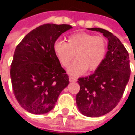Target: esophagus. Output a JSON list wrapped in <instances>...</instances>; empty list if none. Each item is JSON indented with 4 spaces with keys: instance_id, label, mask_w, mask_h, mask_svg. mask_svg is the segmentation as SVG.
I'll use <instances>...</instances> for the list:
<instances>
[{
    "instance_id": "esophagus-1",
    "label": "esophagus",
    "mask_w": 135,
    "mask_h": 135,
    "mask_svg": "<svg viewBox=\"0 0 135 135\" xmlns=\"http://www.w3.org/2000/svg\"><path fill=\"white\" fill-rule=\"evenodd\" d=\"M69 81L70 82H76V78L73 77V76H69Z\"/></svg>"
}]
</instances>
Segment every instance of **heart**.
<instances>
[{
  "instance_id": "b5f03b06",
  "label": "heart",
  "mask_w": 135,
  "mask_h": 135,
  "mask_svg": "<svg viewBox=\"0 0 135 135\" xmlns=\"http://www.w3.org/2000/svg\"><path fill=\"white\" fill-rule=\"evenodd\" d=\"M54 52L64 67H68L76 55V60L70 66L68 71L73 75H81L94 71L104 60L107 52L106 39L88 33L79 32L69 36L66 43L57 41L54 45Z\"/></svg>"
}]
</instances>
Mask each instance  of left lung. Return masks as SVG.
Instances as JSON below:
<instances>
[{
	"label": "left lung",
	"instance_id": "1",
	"mask_svg": "<svg viewBox=\"0 0 135 135\" xmlns=\"http://www.w3.org/2000/svg\"><path fill=\"white\" fill-rule=\"evenodd\" d=\"M89 30L103 33L108 39V51L94 74L78 78L76 104L83 115L99 117L112 111L122 98L130 79V59L126 47L113 33L100 28Z\"/></svg>",
	"mask_w": 135,
	"mask_h": 135
}]
</instances>
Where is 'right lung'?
<instances>
[{"label":"right lung","mask_w":135,"mask_h":135,"mask_svg":"<svg viewBox=\"0 0 135 135\" xmlns=\"http://www.w3.org/2000/svg\"><path fill=\"white\" fill-rule=\"evenodd\" d=\"M70 28L68 24H43L26 35L16 47L10 69L12 90L18 103L30 113H48L69 84L54 45Z\"/></svg>","instance_id":"obj_1"}]
</instances>
